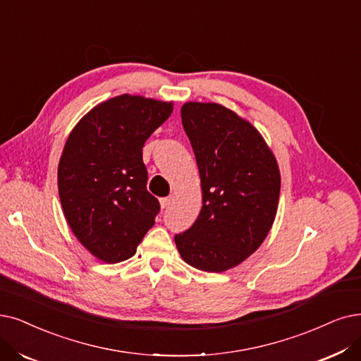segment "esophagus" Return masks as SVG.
I'll return each instance as SVG.
<instances>
[{
  "instance_id": "esophagus-1",
  "label": "esophagus",
  "mask_w": 361,
  "mask_h": 361,
  "mask_svg": "<svg viewBox=\"0 0 361 361\" xmlns=\"http://www.w3.org/2000/svg\"><path fill=\"white\" fill-rule=\"evenodd\" d=\"M171 201H173V198H171V197L161 198V200H160V206H161V209H167V207L171 204Z\"/></svg>"
}]
</instances>
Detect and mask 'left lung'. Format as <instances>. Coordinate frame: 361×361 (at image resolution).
Here are the masks:
<instances>
[{"label":"left lung","mask_w":361,"mask_h":361,"mask_svg":"<svg viewBox=\"0 0 361 361\" xmlns=\"http://www.w3.org/2000/svg\"><path fill=\"white\" fill-rule=\"evenodd\" d=\"M180 117L195 154L203 207L175 243L188 265L224 272L246 261L271 231L279 163L257 128L221 104L186 102Z\"/></svg>","instance_id":"obj_1"}]
</instances>
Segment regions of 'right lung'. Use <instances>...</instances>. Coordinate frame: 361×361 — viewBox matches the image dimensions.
<instances>
[{
  "instance_id": "obj_1",
  "label": "right lung",
  "mask_w": 361,
  "mask_h": 361,
  "mask_svg": "<svg viewBox=\"0 0 361 361\" xmlns=\"http://www.w3.org/2000/svg\"><path fill=\"white\" fill-rule=\"evenodd\" d=\"M173 112V100L120 94L92 108L72 128L57 169L61 204L77 240L99 261L132 257L155 224L147 191L145 140Z\"/></svg>"
}]
</instances>
